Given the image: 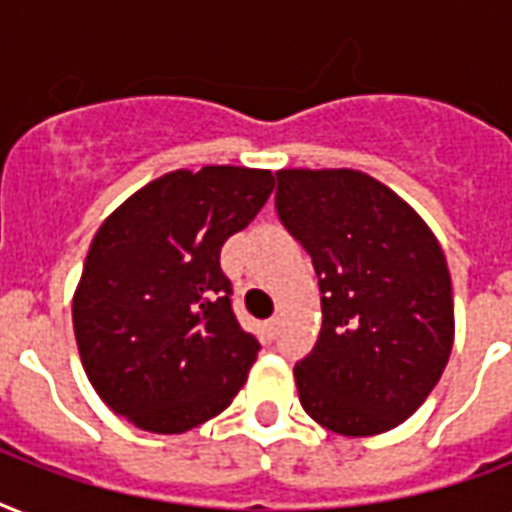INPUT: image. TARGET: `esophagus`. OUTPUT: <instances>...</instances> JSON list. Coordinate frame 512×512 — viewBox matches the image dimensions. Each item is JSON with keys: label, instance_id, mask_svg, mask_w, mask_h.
Masks as SVG:
<instances>
[{"label": "esophagus", "instance_id": "obj_1", "mask_svg": "<svg viewBox=\"0 0 512 512\" xmlns=\"http://www.w3.org/2000/svg\"><path fill=\"white\" fill-rule=\"evenodd\" d=\"M276 332H279V316H273V319L265 321V335L276 337Z\"/></svg>", "mask_w": 512, "mask_h": 512}]
</instances>
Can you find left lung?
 Wrapping results in <instances>:
<instances>
[{
    "mask_svg": "<svg viewBox=\"0 0 512 512\" xmlns=\"http://www.w3.org/2000/svg\"><path fill=\"white\" fill-rule=\"evenodd\" d=\"M276 212L311 255L321 335L295 364L300 404L340 436L412 417L454 342L452 276L425 220L358 170H281Z\"/></svg>",
    "mask_w": 512,
    "mask_h": 512,
    "instance_id": "left-lung-1",
    "label": "left lung"
}]
</instances>
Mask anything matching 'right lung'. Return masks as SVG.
<instances>
[{"instance_id":"right-lung-1","label":"right lung","mask_w":512,"mask_h":512,"mask_svg":"<svg viewBox=\"0 0 512 512\" xmlns=\"http://www.w3.org/2000/svg\"><path fill=\"white\" fill-rule=\"evenodd\" d=\"M271 170L156 177L103 220L74 292L92 388L151 433H185L239 393L260 342L239 327L220 249L271 196Z\"/></svg>"}]
</instances>
